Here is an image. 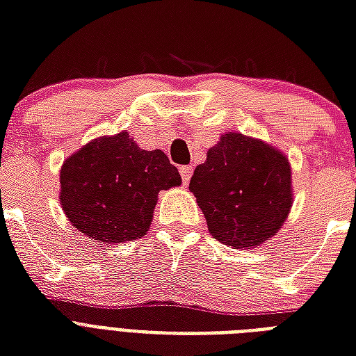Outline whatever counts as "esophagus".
Returning <instances> with one entry per match:
<instances>
[{
	"label": "esophagus",
	"instance_id": "esophagus-1",
	"mask_svg": "<svg viewBox=\"0 0 356 356\" xmlns=\"http://www.w3.org/2000/svg\"><path fill=\"white\" fill-rule=\"evenodd\" d=\"M179 172H181L183 183L188 184L190 177H192V172H194V168H192V166H181V168H179Z\"/></svg>",
	"mask_w": 356,
	"mask_h": 356
}]
</instances>
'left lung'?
<instances>
[{
  "mask_svg": "<svg viewBox=\"0 0 356 356\" xmlns=\"http://www.w3.org/2000/svg\"><path fill=\"white\" fill-rule=\"evenodd\" d=\"M190 192L209 233L234 249L275 236L293 203L292 166L281 149L242 133H225L194 170Z\"/></svg>",
  "mask_w": 356,
  "mask_h": 356,
  "instance_id": "1",
  "label": "left lung"
}]
</instances>
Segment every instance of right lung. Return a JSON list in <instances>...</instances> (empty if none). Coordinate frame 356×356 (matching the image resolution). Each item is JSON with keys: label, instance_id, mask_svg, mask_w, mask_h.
<instances>
[{"label": "right lung", "instance_id": "obj_1", "mask_svg": "<svg viewBox=\"0 0 356 356\" xmlns=\"http://www.w3.org/2000/svg\"><path fill=\"white\" fill-rule=\"evenodd\" d=\"M181 184L161 149H140L127 131L90 140L64 161L58 200L92 240L122 243L149 231L159 192Z\"/></svg>", "mask_w": 356, "mask_h": 356}]
</instances>
